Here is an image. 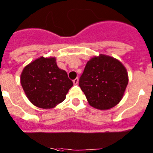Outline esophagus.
<instances>
[{
    "label": "esophagus",
    "mask_w": 153,
    "mask_h": 153,
    "mask_svg": "<svg viewBox=\"0 0 153 153\" xmlns=\"http://www.w3.org/2000/svg\"><path fill=\"white\" fill-rule=\"evenodd\" d=\"M73 83H74V85H77L78 83V78H76L75 79H74L73 80Z\"/></svg>",
    "instance_id": "esophagus-1"
}]
</instances>
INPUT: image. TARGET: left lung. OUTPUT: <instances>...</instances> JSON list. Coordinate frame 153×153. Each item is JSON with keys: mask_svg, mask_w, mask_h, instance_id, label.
Segmentation results:
<instances>
[{"mask_svg": "<svg viewBox=\"0 0 153 153\" xmlns=\"http://www.w3.org/2000/svg\"><path fill=\"white\" fill-rule=\"evenodd\" d=\"M128 82V73L123 64L105 54L91 58L79 78V86L89 105L100 110L116 105Z\"/></svg>", "mask_w": 153, "mask_h": 153, "instance_id": "left-lung-1", "label": "left lung"}]
</instances>
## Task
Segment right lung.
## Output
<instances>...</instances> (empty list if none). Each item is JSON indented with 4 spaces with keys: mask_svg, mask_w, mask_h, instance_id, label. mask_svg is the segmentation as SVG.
Here are the masks:
<instances>
[{
    "mask_svg": "<svg viewBox=\"0 0 153 153\" xmlns=\"http://www.w3.org/2000/svg\"><path fill=\"white\" fill-rule=\"evenodd\" d=\"M21 84L34 105L41 108H52L63 102L73 82L65 70L57 65L56 59L38 58L23 69Z\"/></svg>",
    "mask_w": 153,
    "mask_h": 153,
    "instance_id": "1",
    "label": "right lung"
}]
</instances>
